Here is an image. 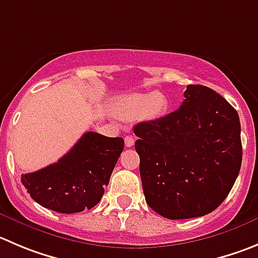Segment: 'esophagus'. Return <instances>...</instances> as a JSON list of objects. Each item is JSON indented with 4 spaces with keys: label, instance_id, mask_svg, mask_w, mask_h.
Listing matches in <instances>:
<instances>
[{
    "label": "esophagus",
    "instance_id": "1",
    "mask_svg": "<svg viewBox=\"0 0 258 258\" xmlns=\"http://www.w3.org/2000/svg\"><path fill=\"white\" fill-rule=\"evenodd\" d=\"M124 141H125V146H126L127 148H129V147H132L134 144V138L132 136H126L124 138Z\"/></svg>",
    "mask_w": 258,
    "mask_h": 258
}]
</instances>
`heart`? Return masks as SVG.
I'll use <instances>...</instances> for the list:
<instances>
[{
    "mask_svg": "<svg viewBox=\"0 0 258 258\" xmlns=\"http://www.w3.org/2000/svg\"><path fill=\"white\" fill-rule=\"evenodd\" d=\"M117 111L126 116L143 114L147 119H157L167 110V100L162 94H132L115 102Z\"/></svg>",
    "mask_w": 258,
    "mask_h": 258,
    "instance_id": "1",
    "label": "heart"
}]
</instances>
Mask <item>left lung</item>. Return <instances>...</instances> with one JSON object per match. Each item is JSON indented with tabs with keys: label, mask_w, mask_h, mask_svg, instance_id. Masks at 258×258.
Returning a JSON list of instances; mask_svg holds the SVG:
<instances>
[{
	"label": "left lung",
	"mask_w": 258,
	"mask_h": 258,
	"mask_svg": "<svg viewBox=\"0 0 258 258\" xmlns=\"http://www.w3.org/2000/svg\"><path fill=\"white\" fill-rule=\"evenodd\" d=\"M180 109L134 126L143 192L167 219L203 217L217 209L242 163L241 122L214 90L188 85Z\"/></svg>",
	"instance_id": "1"
}]
</instances>
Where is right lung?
I'll use <instances>...</instances> for the list:
<instances>
[{
    "mask_svg": "<svg viewBox=\"0 0 258 258\" xmlns=\"http://www.w3.org/2000/svg\"><path fill=\"white\" fill-rule=\"evenodd\" d=\"M124 149V139L87 132L58 162L21 176V182L41 207L63 214L99 204Z\"/></svg>",
    "mask_w": 258,
    "mask_h": 258,
    "instance_id": "add662e5",
    "label": "right lung"
}]
</instances>
